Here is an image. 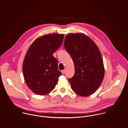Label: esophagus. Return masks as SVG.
I'll return each instance as SVG.
<instances>
[{"instance_id": "obj_1", "label": "esophagus", "mask_w": 128, "mask_h": 128, "mask_svg": "<svg viewBox=\"0 0 128 128\" xmlns=\"http://www.w3.org/2000/svg\"><path fill=\"white\" fill-rule=\"evenodd\" d=\"M61 72H62V73L63 74H65V72H66V70H62Z\"/></svg>"}]
</instances>
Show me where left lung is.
<instances>
[{"label": "left lung", "mask_w": 128, "mask_h": 128, "mask_svg": "<svg viewBox=\"0 0 128 128\" xmlns=\"http://www.w3.org/2000/svg\"><path fill=\"white\" fill-rule=\"evenodd\" d=\"M64 47L74 65V76L69 79L72 90L82 97L93 94L104 75L103 60L98 46L84 34L71 33L65 37Z\"/></svg>", "instance_id": "1"}]
</instances>
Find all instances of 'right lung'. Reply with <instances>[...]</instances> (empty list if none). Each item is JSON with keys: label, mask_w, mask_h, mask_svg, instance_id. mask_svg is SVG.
Masks as SVG:
<instances>
[{"label": "right lung", "mask_w": 128, "mask_h": 128, "mask_svg": "<svg viewBox=\"0 0 128 128\" xmlns=\"http://www.w3.org/2000/svg\"><path fill=\"white\" fill-rule=\"evenodd\" d=\"M64 34H48L39 37L31 44L24 58L22 72L30 89L39 95L50 93L62 74L53 54L61 46Z\"/></svg>", "instance_id": "add662e5"}]
</instances>
